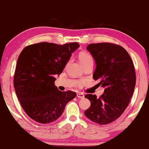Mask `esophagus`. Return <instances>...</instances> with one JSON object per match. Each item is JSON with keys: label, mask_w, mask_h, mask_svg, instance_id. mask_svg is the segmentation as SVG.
<instances>
[{"label": "esophagus", "mask_w": 149, "mask_h": 149, "mask_svg": "<svg viewBox=\"0 0 149 149\" xmlns=\"http://www.w3.org/2000/svg\"><path fill=\"white\" fill-rule=\"evenodd\" d=\"M77 96L78 98H84V94H82V93H78Z\"/></svg>", "instance_id": "obj_1"}]
</instances>
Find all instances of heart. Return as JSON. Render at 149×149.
<instances>
[{
  "label": "heart",
  "mask_w": 149,
  "mask_h": 149,
  "mask_svg": "<svg viewBox=\"0 0 149 149\" xmlns=\"http://www.w3.org/2000/svg\"><path fill=\"white\" fill-rule=\"evenodd\" d=\"M79 60L82 66H84L88 63L93 62V58L87 52H81L79 54Z\"/></svg>",
  "instance_id": "obj_1"
}]
</instances>
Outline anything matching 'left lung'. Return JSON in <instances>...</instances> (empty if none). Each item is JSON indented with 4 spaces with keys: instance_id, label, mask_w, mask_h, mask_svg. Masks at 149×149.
Returning <instances> with one entry per match:
<instances>
[{
    "instance_id": "1",
    "label": "left lung",
    "mask_w": 149,
    "mask_h": 149,
    "mask_svg": "<svg viewBox=\"0 0 149 149\" xmlns=\"http://www.w3.org/2000/svg\"><path fill=\"white\" fill-rule=\"evenodd\" d=\"M86 49L97 65L93 79L105 89L99 98L84 96L91 101L84 114L97 124L107 125L117 119L129 104L136 84L133 62L124 48L113 43L91 44Z\"/></svg>"
}]
</instances>
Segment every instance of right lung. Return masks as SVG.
<instances>
[{
	"label": "right lung",
	"mask_w": 149,
	"mask_h": 149,
	"mask_svg": "<svg viewBox=\"0 0 149 149\" xmlns=\"http://www.w3.org/2000/svg\"><path fill=\"white\" fill-rule=\"evenodd\" d=\"M79 43L59 45L40 42L29 45L20 52L14 76V87L22 109L36 122L47 124L63 114L65 106L77 96L62 92L54 84Z\"/></svg>",
	"instance_id": "obj_1"
}]
</instances>
